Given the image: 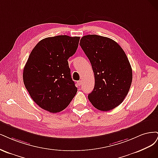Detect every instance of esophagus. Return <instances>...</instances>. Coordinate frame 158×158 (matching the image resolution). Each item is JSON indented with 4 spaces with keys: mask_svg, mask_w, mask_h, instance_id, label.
Wrapping results in <instances>:
<instances>
[{
    "mask_svg": "<svg viewBox=\"0 0 158 158\" xmlns=\"http://www.w3.org/2000/svg\"><path fill=\"white\" fill-rule=\"evenodd\" d=\"M77 84H78L79 86L82 85V84H83V81H82V80H80V81H77Z\"/></svg>",
    "mask_w": 158,
    "mask_h": 158,
    "instance_id": "1",
    "label": "esophagus"
}]
</instances>
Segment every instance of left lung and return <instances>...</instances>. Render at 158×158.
<instances>
[{"label": "left lung", "instance_id": "8db88e82", "mask_svg": "<svg viewBox=\"0 0 158 158\" xmlns=\"http://www.w3.org/2000/svg\"><path fill=\"white\" fill-rule=\"evenodd\" d=\"M79 44L94 74V87L88 95L89 101L101 111L115 108L128 94L133 79L125 52L114 40L96 35L83 36Z\"/></svg>", "mask_w": 158, "mask_h": 158}]
</instances>
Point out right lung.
<instances>
[{
    "instance_id": "1",
    "label": "right lung",
    "mask_w": 158,
    "mask_h": 158,
    "mask_svg": "<svg viewBox=\"0 0 158 158\" xmlns=\"http://www.w3.org/2000/svg\"><path fill=\"white\" fill-rule=\"evenodd\" d=\"M79 37L58 35L39 41L23 68L25 88L39 107L51 113L64 110L77 93L68 60L78 48Z\"/></svg>"
}]
</instances>
